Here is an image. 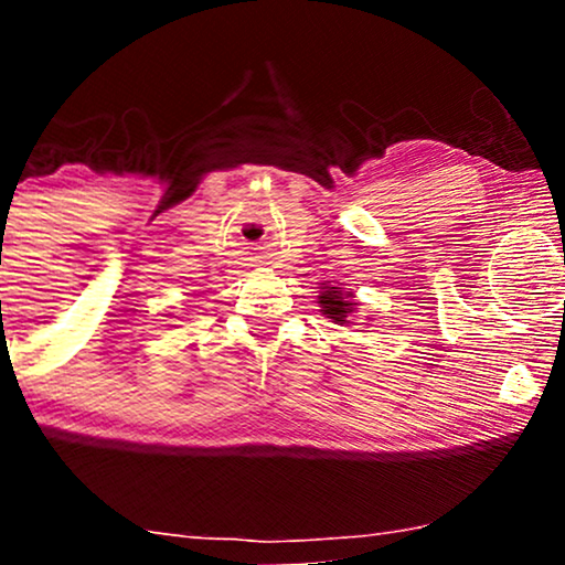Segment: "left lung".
I'll return each instance as SVG.
<instances>
[{"label": "left lung", "mask_w": 565, "mask_h": 565, "mask_svg": "<svg viewBox=\"0 0 565 565\" xmlns=\"http://www.w3.org/2000/svg\"><path fill=\"white\" fill-rule=\"evenodd\" d=\"M319 302H321V313L327 316V319H332L334 323H350L348 316L353 313L355 308L353 291H342V287H332V284H327L319 295Z\"/></svg>", "instance_id": "obj_1"}]
</instances>
